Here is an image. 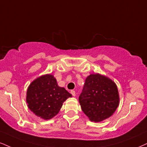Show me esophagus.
<instances>
[{
    "label": "esophagus",
    "mask_w": 147,
    "mask_h": 147,
    "mask_svg": "<svg viewBox=\"0 0 147 147\" xmlns=\"http://www.w3.org/2000/svg\"><path fill=\"white\" fill-rule=\"evenodd\" d=\"M70 93L72 94V95L73 96H75V95H76V93H75V90H71V91H70Z\"/></svg>",
    "instance_id": "esophagus-1"
}]
</instances>
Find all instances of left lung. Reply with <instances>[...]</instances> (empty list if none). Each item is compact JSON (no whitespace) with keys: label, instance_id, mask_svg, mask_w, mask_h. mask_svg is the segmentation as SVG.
<instances>
[{"label":"left lung","instance_id":"obj_1","mask_svg":"<svg viewBox=\"0 0 147 147\" xmlns=\"http://www.w3.org/2000/svg\"><path fill=\"white\" fill-rule=\"evenodd\" d=\"M79 101L82 111L91 121H102L110 117L119 105L117 86L105 76L91 74L85 81Z\"/></svg>","mask_w":147,"mask_h":147}]
</instances>
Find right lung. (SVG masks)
I'll return each mask as SVG.
<instances>
[{"mask_svg": "<svg viewBox=\"0 0 147 147\" xmlns=\"http://www.w3.org/2000/svg\"><path fill=\"white\" fill-rule=\"evenodd\" d=\"M72 94L59 87L51 74L42 75L33 81L26 92L28 107L37 116L49 120L59 112L63 102Z\"/></svg>", "mask_w": 147, "mask_h": 147, "instance_id": "obj_1", "label": "right lung"}]
</instances>
